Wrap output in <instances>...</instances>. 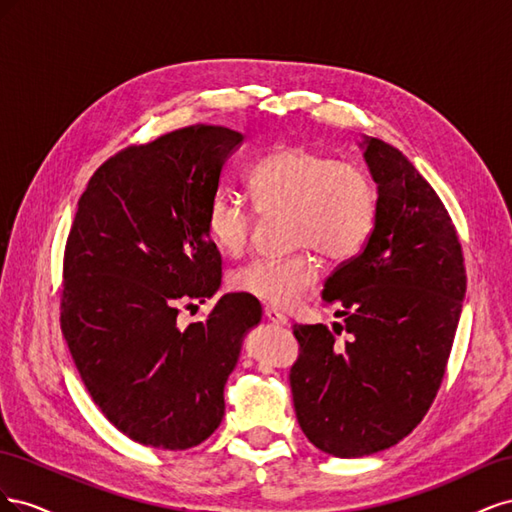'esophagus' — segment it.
Listing matches in <instances>:
<instances>
[{"label": "esophagus", "instance_id": "34e87169", "mask_svg": "<svg viewBox=\"0 0 512 512\" xmlns=\"http://www.w3.org/2000/svg\"><path fill=\"white\" fill-rule=\"evenodd\" d=\"M265 318L271 324H275V327H286V324H288V318L282 312H277V309H273V307H265Z\"/></svg>", "mask_w": 512, "mask_h": 512}]
</instances>
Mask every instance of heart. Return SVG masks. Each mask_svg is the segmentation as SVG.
I'll use <instances>...</instances> for the list:
<instances>
[{
	"label": "heart",
	"instance_id": "heart-1",
	"mask_svg": "<svg viewBox=\"0 0 512 512\" xmlns=\"http://www.w3.org/2000/svg\"><path fill=\"white\" fill-rule=\"evenodd\" d=\"M247 188L262 215H288V245L304 247L288 258H256L232 275V288L269 307H292L318 282L320 265L309 249L331 262H346L363 250L374 230V181L363 168L312 147L271 149L252 166ZM254 224V209L235 192L218 190L209 198L205 228L222 254L241 256Z\"/></svg>",
	"mask_w": 512,
	"mask_h": 512
}]
</instances>
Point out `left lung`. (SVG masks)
<instances>
[{"label": "left lung", "mask_w": 512, "mask_h": 512, "mask_svg": "<svg viewBox=\"0 0 512 512\" xmlns=\"http://www.w3.org/2000/svg\"><path fill=\"white\" fill-rule=\"evenodd\" d=\"M378 190L363 252L324 282L333 330L294 324L290 369L297 421L320 451L350 459L391 448L421 423L436 397L466 299L461 243L442 200L393 145L363 136Z\"/></svg>", "instance_id": "obj_1"}]
</instances>
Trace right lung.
I'll return each instance as SVG.
<instances>
[{"instance_id": "right-lung-1", "label": "right lung", "mask_w": 512, "mask_h": 512, "mask_svg": "<svg viewBox=\"0 0 512 512\" xmlns=\"http://www.w3.org/2000/svg\"><path fill=\"white\" fill-rule=\"evenodd\" d=\"M243 143L220 126L175 130L106 160L79 198L64 256L61 331L91 399L134 442L185 451L224 418V386L262 307L224 294L203 322L222 256L205 209Z\"/></svg>"}]
</instances>
